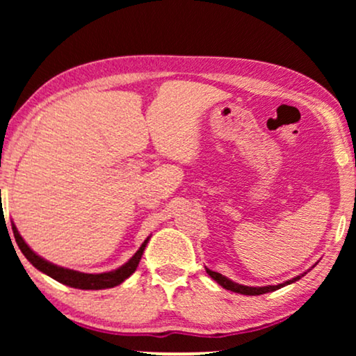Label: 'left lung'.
<instances>
[{
  "mask_svg": "<svg viewBox=\"0 0 356 356\" xmlns=\"http://www.w3.org/2000/svg\"><path fill=\"white\" fill-rule=\"evenodd\" d=\"M316 266V264H314ZM313 266V267H314ZM206 272L209 275L212 277L213 280L217 282L218 285L220 286H223V289H227V290H230V291H235V293H241V295H264V293H269V291H274V290H279V289H282V286H285V285H290V284H293V282H296V280H300V277H303L305 274H300V275H296V277H293V279H290V280H286V282H284V284H279V285H266V286H248V285H241V284H236V282H233V280H230L228 279V277H225V275H222V274H218V272H213V270H211V269H207L206 267Z\"/></svg>",
  "mask_w": 356,
  "mask_h": 356,
  "instance_id": "8db88e82",
  "label": "left lung"
}]
</instances>
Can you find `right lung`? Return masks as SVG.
<instances>
[{
    "label": "right lung",
    "mask_w": 356,
    "mask_h": 356,
    "mask_svg": "<svg viewBox=\"0 0 356 356\" xmlns=\"http://www.w3.org/2000/svg\"><path fill=\"white\" fill-rule=\"evenodd\" d=\"M13 233H14V238H16L19 250L22 251V254L27 257V261L31 262L35 269L43 272V274H47L48 277H51V279H55L56 282H60L63 285L72 286V289H79V290H104V289H113V286L123 284V282L128 279L136 269H138L140 257H143V252L150 240V236L145 238L139 250L134 252V256L131 257L128 262H124L123 266H120L118 269H113L110 272H102V274H86V272L67 269V267L56 266L50 261L43 259L42 256H38L35 251H32L31 246L24 241V238L21 236V233L17 232V228L14 223H13Z\"/></svg>",
    "instance_id": "right-lung-1"
}]
</instances>
